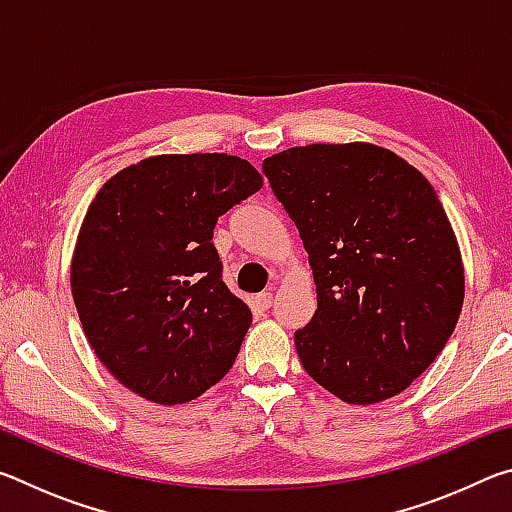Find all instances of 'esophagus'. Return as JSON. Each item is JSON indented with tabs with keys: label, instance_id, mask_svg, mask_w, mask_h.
I'll use <instances>...</instances> for the list:
<instances>
[{
	"label": "esophagus",
	"instance_id": "obj_1",
	"mask_svg": "<svg viewBox=\"0 0 512 512\" xmlns=\"http://www.w3.org/2000/svg\"><path fill=\"white\" fill-rule=\"evenodd\" d=\"M255 302H257V305L262 307V309H268V307L273 305V293H271V291H264V293H259V296L255 298Z\"/></svg>",
	"mask_w": 512,
	"mask_h": 512
}]
</instances>
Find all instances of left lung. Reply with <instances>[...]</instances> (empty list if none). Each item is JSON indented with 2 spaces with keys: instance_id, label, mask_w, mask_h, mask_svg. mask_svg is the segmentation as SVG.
<instances>
[{
  "instance_id": "8db88e82",
  "label": "left lung",
  "mask_w": 512,
  "mask_h": 512,
  "mask_svg": "<svg viewBox=\"0 0 512 512\" xmlns=\"http://www.w3.org/2000/svg\"><path fill=\"white\" fill-rule=\"evenodd\" d=\"M296 223L318 309L296 332L307 375L348 404L409 388L461 316V248L427 178L377 144H307L264 160Z\"/></svg>"
}]
</instances>
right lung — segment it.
Wrapping results in <instances>:
<instances>
[{
	"mask_svg": "<svg viewBox=\"0 0 512 512\" xmlns=\"http://www.w3.org/2000/svg\"><path fill=\"white\" fill-rule=\"evenodd\" d=\"M262 183L237 155L171 153L94 196L69 282L94 354L128 391L173 406L228 375L253 314L225 287L214 225Z\"/></svg>",
	"mask_w": 512,
	"mask_h": 512,
	"instance_id": "right-lung-1",
	"label": "right lung"
}]
</instances>
